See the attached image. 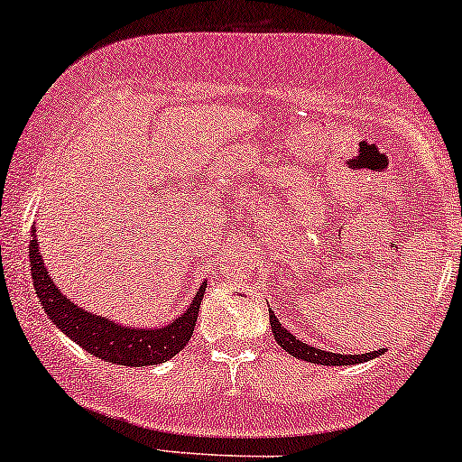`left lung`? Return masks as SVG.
<instances>
[{"mask_svg":"<svg viewBox=\"0 0 462 462\" xmlns=\"http://www.w3.org/2000/svg\"><path fill=\"white\" fill-rule=\"evenodd\" d=\"M271 313V326H273V335H274V341L282 346L285 352L290 356H296V358L300 360H307V362H315V365H332V366H341V365H356V362H366L371 358H375L383 352V349H377V352H369V354H332V352H324V349H318V347H311L307 346V343H302L300 338H296L291 335L290 330H285L282 322H279L277 318H274L273 311Z\"/></svg>","mask_w":462,"mask_h":462,"instance_id":"1","label":"left lung"}]
</instances>
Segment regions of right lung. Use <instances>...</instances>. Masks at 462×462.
Listing matches in <instances>:
<instances>
[{"mask_svg": "<svg viewBox=\"0 0 462 462\" xmlns=\"http://www.w3.org/2000/svg\"><path fill=\"white\" fill-rule=\"evenodd\" d=\"M29 258H32L33 288H36L44 313L60 326L61 332H66L72 341L97 358L124 366L157 365V362L171 360L172 356H177L194 335L198 309H200L207 283H202L188 311L179 319H174L172 324L151 330L134 328V326L110 322L102 315H91L85 309L69 302L49 277L42 255H40L36 235L29 243Z\"/></svg>", "mask_w": 462, "mask_h": 462, "instance_id": "obj_1", "label": "right lung"}]
</instances>
